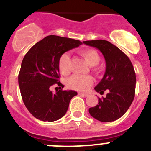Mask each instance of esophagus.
<instances>
[{
    "instance_id": "obj_1",
    "label": "esophagus",
    "mask_w": 151,
    "mask_h": 151,
    "mask_svg": "<svg viewBox=\"0 0 151 151\" xmlns=\"http://www.w3.org/2000/svg\"><path fill=\"white\" fill-rule=\"evenodd\" d=\"M79 95L82 96H85V97H87L88 96V93H79Z\"/></svg>"
}]
</instances>
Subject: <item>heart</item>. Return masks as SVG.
Returning <instances> with one entry per match:
<instances>
[{
	"mask_svg": "<svg viewBox=\"0 0 151 151\" xmlns=\"http://www.w3.org/2000/svg\"><path fill=\"white\" fill-rule=\"evenodd\" d=\"M80 54L84 58L87 63L92 66L94 72L99 73L100 68L97 64L100 61V55L98 52L92 49H88L80 51ZM58 68L60 72L63 75H66L70 71V57L68 53L61 55L58 60ZM93 83V80L91 76L77 75L74 74L67 80V86L71 89L77 91H86Z\"/></svg>",
	"mask_w": 151,
	"mask_h": 151,
	"instance_id": "heart-1",
	"label": "heart"
}]
</instances>
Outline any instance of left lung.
<instances>
[{
    "mask_svg": "<svg viewBox=\"0 0 151 151\" xmlns=\"http://www.w3.org/2000/svg\"><path fill=\"white\" fill-rule=\"evenodd\" d=\"M83 43L98 49L106 62L104 77L94 89L101 94L107 90L108 93L105 98H99L96 106L90 108V115L101 122L116 121L126 113L134 99L136 74L133 65L126 54L108 41Z\"/></svg>",
    "mask_w": 151,
    "mask_h": 151,
    "instance_id": "left-lung-1",
    "label": "left lung"
}]
</instances>
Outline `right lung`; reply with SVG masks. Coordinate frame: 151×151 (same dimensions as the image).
Masks as SVG:
<instances>
[{
  "instance_id": "1",
  "label": "right lung",
  "mask_w": 151,
  "mask_h": 151,
  "mask_svg": "<svg viewBox=\"0 0 151 151\" xmlns=\"http://www.w3.org/2000/svg\"><path fill=\"white\" fill-rule=\"evenodd\" d=\"M82 42L50 35L33 45L24 57L18 76L22 101L33 117L52 122L61 118L68 110L74 91L62 89L53 93L50 88L58 82V60L61 55L79 47ZM61 87L59 88H61Z\"/></svg>"
}]
</instances>
